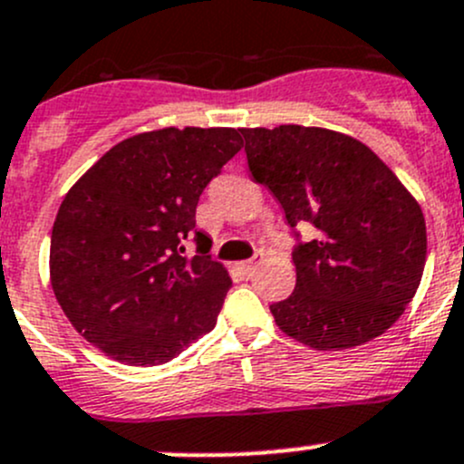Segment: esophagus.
Segmentation results:
<instances>
[{
	"mask_svg": "<svg viewBox=\"0 0 464 464\" xmlns=\"http://www.w3.org/2000/svg\"><path fill=\"white\" fill-rule=\"evenodd\" d=\"M260 262H262V254H258L256 258H251V260L240 262V265H237V269H240L245 276H251L256 271V266H260Z\"/></svg>",
	"mask_w": 464,
	"mask_h": 464,
	"instance_id": "34e87169",
	"label": "esophagus"
}]
</instances>
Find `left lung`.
<instances>
[{"mask_svg": "<svg viewBox=\"0 0 464 464\" xmlns=\"http://www.w3.org/2000/svg\"><path fill=\"white\" fill-rule=\"evenodd\" d=\"M249 172L289 227L314 228L294 249L296 289L271 305L276 325L314 350L377 339L413 301L427 262L418 199L368 145L305 125L242 128Z\"/></svg>", "mask_w": 464, "mask_h": 464, "instance_id": "obj_1", "label": "left lung"}]
</instances>
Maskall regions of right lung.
<instances>
[{
	"instance_id": "right-lung-1",
	"label": "right lung",
	"mask_w": 464,
	"mask_h": 464,
	"mask_svg": "<svg viewBox=\"0 0 464 464\" xmlns=\"http://www.w3.org/2000/svg\"><path fill=\"white\" fill-rule=\"evenodd\" d=\"M242 148L233 128H161L107 150L69 188L51 231V287L64 316L114 362L159 366L215 327L231 278L195 208Z\"/></svg>"
}]
</instances>
